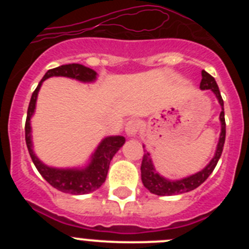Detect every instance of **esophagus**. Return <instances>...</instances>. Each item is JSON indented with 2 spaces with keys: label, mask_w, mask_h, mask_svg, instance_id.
Listing matches in <instances>:
<instances>
[{
  "label": "esophagus",
  "mask_w": 249,
  "mask_h": 249,
  "mask_svg": "<svg viewBox=\"0 0 249 249\" xmlns=\"http://www.w3.org/2000/svg\"><path fill=\"white\" fill-rule=\"evenodd\" d=\"M124 131H126V135L128 137H135L136 135L140 131V123L136 120H129L126 123V127H124Z\"/></svg>",
  "instance_id": "obj_1"
}]
</instances>
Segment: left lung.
Here are the masks:
<instances>
[{"instance_id": "8db88e82", "label": "left lung", "mask_w": 249, "mask_h": 249, "mask_svg": "<svg viewBox=\"0 0 249 249\" xmlns=\"http://www.w3.org/2000/svg\"><path fill=\"white\" fill-rule=\"evenodd\" d=\"M201 89H211L214 93L215 98L218 100L219 105L222 107L221 114H219V121H221V135H219L218 143L215 148L214 156L210 160V163L207 164L203 169L199 172L191 175L188 177L181 178V179H168V178L160 176L156 171L153 162H152L151 155L149 152L144 151L146 153L143 155L142 164H141V178H142V183L146 187L147 190L153 195L157 196H172V195H181V193L190 192V191L196 190L197 187L201 186L207 178L210 177L211 173L213 172L214 167L217 166L219 157L222 155L224 146V140H226V121H224V108H223V100H222L221 92H219L218 86L215 83V80L207 73L206 71H202V81L199 85ZM144 148V146H143Z\"/></svg>"}]
</instances>
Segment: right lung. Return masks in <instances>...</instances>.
<instances>
[{"instance_id": "add662e5", "label": "right lung", "mask_w": 249, "mask_h": 249, "mask_svg": "<svg viewBox=\"0 0 249 249\" xmlns=\"http://www.w3.org/2000/svg\"><path fill=\"white\" fill-rule=\"evenodd\" d=\"M50 77H68V78L77 80L83 83H92L97 80V73L92 68L78 65V63L62 65L59 67L48 70L42 80L39 81L37 89L32 93L30 105H28L25 126L26 144H27L32 162L36 166L37 171L41 173V176L51 186L61 191V192L71 193V195H87V193L98 190L105 183L111 160L117 153L118 149L124 144L126 138L123 136H109V137L103 138L97 148L94 149V152L92 153L89 163L85 167L56 168V167H50L43 163L34 151L31 118L34 116L35 109H36L37 96H38L39 89H41L43 81H46Z\"/></svg>"}]
</instances>
